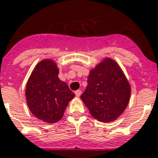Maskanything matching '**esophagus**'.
<instances>
[{
    "label": "esophagus",
    "instance_id": "1",
    "mask_svg": "<svg viewBox=\"0 0 158 158\" xmlns=\"http://www.w3.org/2000/svg\"><path fill=\"white\" fill-rule=\"evenodd\" d=\"M75 95L77 98H79L80 97V95H81V90H78L75 91Z\"/></svg>",
    "mask_w": 158,
    "mask_h": 158
}]
</instances>
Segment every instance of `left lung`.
<instances>
[{
    "label": "left lung",
    "instance_id": "obj_1",
    "mask_svg": "<svg viewBox=\"0 0 158 158\" xmlns=\"http://www.w3.org/2000/svg\"><path fill=\"white\" fill-rule=\"evenodd\" d=\"M130 97L131 85L125 73L115 60L105 57L90 69L80 98L92 117L111 122L124 112Z\"/></svg>",
    "mask_w": 158,
    "mask_h": 158
}]
</instances>
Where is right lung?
Masks as SVG:
<instances>
[{
	"label": "right lung",
	"instance_id": "add662e5",
	"mask_svg": "<svg viewBox=\"0 0 158 158\" xmlns=\"http://www.w3.org/2000/svg\"><path fill=\"white\" fill-rule=\"evenodd\" d=\"M55 60L44 59L36 65L25 87V99L30 111L42 121L56 123L75 94L58 77Z\"/></svg>",
	"mask_w": 158,
	"mask_h": 158
}]
</instances>
